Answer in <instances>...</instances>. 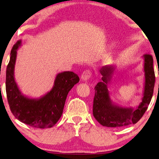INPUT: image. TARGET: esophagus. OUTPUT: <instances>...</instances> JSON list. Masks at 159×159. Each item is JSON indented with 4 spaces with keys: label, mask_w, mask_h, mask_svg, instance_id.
<instances>
[{
    "label": "esophagus",
    "mask_w": 159,
    "mask_h": 159,
    "mask_svg": "<svg viewBox=\"0 0 159 159\" xmlns=\"http://www.w3.org/2000/svg\"><path fill=\"white\" fill-rule=\"evenodd\" d=\"M91 75H92L91 71L89 70L84 71L81 74V80H84V81H85V80H88L89 78L91 77Z\"/></svg>",
    "instance_id": "34e87169"
}]
</instances>
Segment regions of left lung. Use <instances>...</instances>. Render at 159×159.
<instances>
[{
  "instance_id": "8db88e82",
  "label": "left lung",
  "mask_w": 159,
  "mask_h": 159,
  "mask_svg": "<svg viewBox=\"0 0 159 159\" xmlns=\"http://www.w3.org/2000/svg\"><path fill=\"white\" fill-rule=\"evenodd\" d=\"M143 58L145 83L142 102L136 107H122L112 102L108 88L115 71V67L112 65H108L101 68L99 71L102 75V81L98 83L94 87L93 115L102 126L122 127L135 124L140 120L148 109L154 92L155 74L151 55H144Z\"/></svg>"
}]
</instances>
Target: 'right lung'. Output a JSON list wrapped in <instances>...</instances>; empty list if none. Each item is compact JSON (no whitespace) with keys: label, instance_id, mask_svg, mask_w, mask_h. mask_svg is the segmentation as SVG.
I'll use <instances>...</instances> for the list:
<instances>
[{"label":"right lung","instance_id":"1","mask_svg":"<svg viewBox=\"0 0 159 159\" xmlns=\"http://www.w3.org/2000/svg\"><path fill=\"white\" fill-rule=\"evenodd\" d=\"M21 44V40H19L14 45L7 67L5 88L8 103L12 114L20 122L34 128H51L61 117L69 92L79 83V77L72 71L60 72L47 93L39 98L25 96L14 78L17 50Z\"/></svg>","mask_w":159,"mask_h":159}]
</instances>
